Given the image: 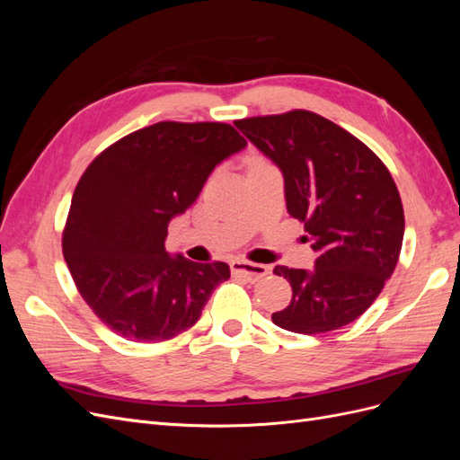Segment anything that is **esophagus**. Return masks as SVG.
Listing matches in <instances>:
<instances>
[{"instance_id":"1","label":"esophagus","mask_w":460,"mask_h":460,"mask_svg":"<svg viewBox=\"0 0 460 460\" xmlns=\"http://www.w3.org/2000/svg\"><path fill=\"white\" fill-rule=\"evenodd\" d=\"M230 269H232V274L245 278L249 282H257L269 274V267L257 262H249V261H232Z\"/></svg>"}]
</instances>
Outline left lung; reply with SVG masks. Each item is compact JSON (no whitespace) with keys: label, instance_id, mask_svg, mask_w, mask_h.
Listing matches in <instances>:
<instances>
[{"label":"left lung","instance_id":"obj_1","mask_svg":"<svg viewBox=\"0 0 460 460\" xmlns=\"http://www.w3.org/2000/svg\"><path fill=\"white\" fill-rule=\"evenodd\" d=\"M284 176L288 213L318 253L313 270L278 267L291 301L272 323L324 333L363 314L399 261L405 215L387 166L353 134L311 111L235 120Z\"/></svg>","mask_w":460,"mask_h":460}]
</instances>
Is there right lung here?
<instances>
[{
  "label": "right lung",
  "mask_w": 460,
  "mask_h": 460,
  "mask_svg": "<svg viewBox=\"0 0 460 460\" xmlns=\"http://www.w3.org/2000/svg\"><path fill=\"white\" fill-rule=\"evenodd\" d=\"M245 146L225 122H157L109 146L82 174L63 257L82 299L120 338L178 336L230 278L226 262L171 257L164 240L215 166Z\"/></svg>",
  "instance_id": "1"
}]
</instances>
